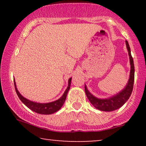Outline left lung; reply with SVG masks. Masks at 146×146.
Wrapping results in <instances>:
<instances>
[{"label": "left lung", "instance_id": "left-lung-1", "mask_svg": "<svg viewBox=\"0 0 146 146\" xmlns=\"http://www.w3.org/2000/svg\"><path fill=\"white\" fill-rule=\"evenodd\" d=\"M125 44H126L129 58L130 72H129V80L124 88H123L120 92L112 96L107 98H98L90 92V91L87 88L86 85L85 84V92L88 99L96 108L100 111H111L119 109L126 102L132 92L133 82H134V64H133V58L131 54L130 48H129L128 42L127 40H125Z\"/></svg>", "mask_w": 146, "mask_h": 146}]
</instances>
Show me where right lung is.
<instances>
[{"instance_id": "add662e5", "label": "right lung", "mask_w": 146, "mask_h": 146, "mask_svg": "<svg viewBox=\"0 0 146 146\" xmlns=\"http://www.w3.org/2000/svg\"><path fill=\"white\" fill-rule=\"evenodd\" d=\"M71 80L72 78H70L68 79V85L67 88L66 89L63 95L59 99H58L55 101L51 102L48 103L36 102L31 101L30 100L26 98L23 96L21 94V93L19 92V90H18L15 80H14V82H15V90L16 92H17L18 96H19V99L21 100L22 102H23L26 106L28 107L29 109H31V110H33L36 113H40V114L47 115L52 114V113L56 112V111H58L61 108L62 106L64 103V102L66 100V98L68 92L70 88Z\"/></svg>"}]
</instances>
